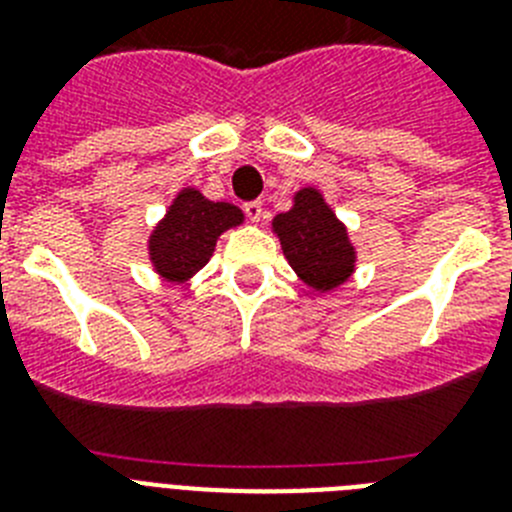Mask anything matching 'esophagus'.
Listing matches in <instances>:
<instances>
[{"label": "esophagus", "instance_id": "1", "mask_svg": "<svg viewBox=\"0 0 512 512\" xmlns=\"http://www.w3.org/2000/svg\"><path fill=\"white\" fill-rule=\"evenodd\" d=\"M243 212H246V217L251 220V223H259L261 215H264V205H261L259 200L246 202V205H243Z\"/></svg>", "mask_w": 512, "mask_h": 512}]
</instances>
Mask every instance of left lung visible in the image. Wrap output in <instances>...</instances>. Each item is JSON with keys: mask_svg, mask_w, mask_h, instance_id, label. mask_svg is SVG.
Returning <instances> with one entry per match:
<instances>
[{"mask_svg": "<svg viewBox=\"0 0 512 512\" xmlns=\"http://www.w3.org/2000/svg\"><path fill=\"white\" fill-rule=\"evenodd\" d=\"M282 251L297 277L315 292H330L351 279L356 248L348 241L346 225L330 210L315 187L295 192L292 210L271 220Z\"/></svg>", "mask_w": 512, "mask_h": 512, "instance_id": "obj_1", "label": "left lung"}]
</instances>
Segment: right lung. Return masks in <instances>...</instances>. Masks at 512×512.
<instances>
[{
	"instance_id": "1",
	"label": "right lung",
	"mask_w": 512,
	"mask_h": 512,
	"mask_svg": "<svg viewBox=\"0 0 512 512\" xmlns=\"http://www.w3.org/2000/svg\"><path fill=\"white\" fill-rule=\"evenodd\" d=\"M241 223L243 212L230 202H212L200 189H182L148 238L153 269L171 284L189 282L210 261L217 238Z\"/></svg>"
}]
</instances>
